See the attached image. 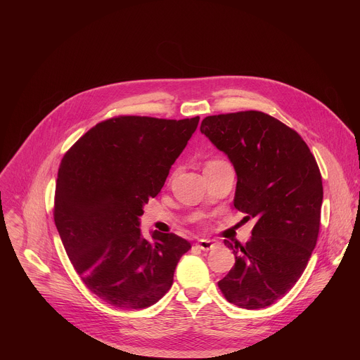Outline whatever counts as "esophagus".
<instances>
[{
    "label": "esophagus",
    "mask_w": 360,
    "mask_h": 360,
    "mask_svg": "<svg viewBox=\"0 0 360 360\" xmlns=\"http://www.w3.org/2000/svg\"><path fill=\"white\" fill-rule=\"evenodd\" d=\"M196 248H199L202 250H211L212 248H215V243L210 239H200L196 242Z\"/></svg>",
    "instance_id": "1"
}]
</instances>
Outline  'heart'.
Returning a JSON list of instances; mask_svg holds the SVG:
<instances>
[{"label":"heart","instance_id":"b5f03b06","mask_svg":"<svg viewBox=\"0 0 360 360\" xmlns=\"http://www.w3.org/2000/svg\"><path fill=\"white\" fill-rule=\"evenodd\" d=\"M215 162H221V161H212V162H210V164H215Z\"/></svg>","mask_w":360,"mask_h":360}]
</instances>
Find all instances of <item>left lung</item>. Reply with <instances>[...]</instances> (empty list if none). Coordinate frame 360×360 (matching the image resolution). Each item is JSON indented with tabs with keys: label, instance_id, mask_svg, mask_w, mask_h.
I'll list each match as a JSON object with an SVG mask.
<instances>
[{
	"label": "left lung",
	"instance_id": "1",
	"mask_svg": "<svg viewBox=\"0 0 360 360\" xmlns=\"http://www.w3.org/2000/svg\"><path fill=\"white\" fill-rule=\"evenodd\" d=\"M200 132L235 168V208L256 221L246 245L225 240L235 265L218 286L228 302L262 309L293 288L316 246L319 167L296 131L259 111L207 117Z\"/></svg>",
	"mask_w": 360,
	"mask_h": 360
}]
</instances>
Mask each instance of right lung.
Listing matches in <instances>:
<instances>
[{
  "label": "right lung",
  "mask_w": 360,
  "mask_h": 360,
  "mask_svg": "<svg viewBox=\"0 0 360 360\" xmlns=\"http://www.w3.org/2000/svg\"><path fill=\"white\" fill-rule=\"evenodd\" d=\"M199 117L102 121L65 153L57 178L54 221L68 258L99 299L145 309L172 286L191 243L175 235H141L139 217L162 189Z\"/></svg>",
  "instance_id": "add662e5"
}]
</instances>
